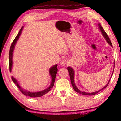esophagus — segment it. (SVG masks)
Returning a JSON list of instances; mask_svg holds the SVG:
<instances>
[{"mask_svg":"<svg viewBox=\"0 0 121 121\" xmlns=\"http://www.w3.org/2000/svg\"><path fill=\"white\" fill-rule=\"evenodd\" d=\"M67 63H68V60H65V59H64V60H62V61H61L60 65L63 66V65H66Z\"/></svg>","mask_w":121,"mask_h":121,"instance_id":"1","label":"esophagus"}]
</instances>
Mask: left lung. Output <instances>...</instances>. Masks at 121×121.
<instances>
[{"label": "left lung", "instance_id": "8db88e82", "mask_svg": "<svg viewBox=\"0 0 121 121\" xmlns=\"http://www.w3.org/2000/svg\"><path fill=\"white\" fill-rule=\"evenodd\" d=\"M99 28H100V30H101V31L102 32V35H103V36H104V37L105 38L106 40H107V42H108V43L109 44H110L112 46V43H111V41H110V38H109V37H108V35L106 34V32L105 31V30L103 29V28H102L101 26L100 25V24H99ZM67 69H68V72H69V75H70V81H71V85H72V86H73V89H74V90H75L76 92L78 93L79 94H81V95H95V94H97L98 92H99L100 91H101L102 90H103L104 89H105V88L107 87V86L108 85V84H109V82H110V80H109V82H108V83H107V84L106 85L105 87L102 88V89L100 90L99 91H98L97 92H93V93H86V92H82V91H80V90H79V89H78L77 88V87L76 86V85L75 84V82H74V71H73V69L71 68V67H68V68H67Z\"/></svg>", "mask_w": 121, "mask_h": 121}]
</instances>
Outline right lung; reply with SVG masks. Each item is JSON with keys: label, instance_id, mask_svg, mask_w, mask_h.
<instances>
[{"label": "right lung", "instance_id": "right-lung-1", "mask_svg": "<svg viewBox=\"0 0 121 121\" xmlns=\"http://www.w3.org/2000/svg\"><path fill=\"white\" fill-rule=\"evenodd\" d=\"M22 28H23V27H22L21 28V29H20V31L19 32V33H18L17 35L16 36L15 39H14L13 43H12L11 48H10L9 53V69L10 71H11L12 64H13V62H12L13 52V50H14V47H15V45L16 44V42H17V40H18V39H19V36H20V34H21V33ZM57 65H54V66H53L52 67H51V68H50V73L51 76V77H52V81H51V83L50 87H48V89L43 90V91L37 92H29V91H28L27 90H24L22 89V87H20V86L19 85V83H18L17 81L16 80L15 78H14L13 77H12V81H13V82L15 84L16 86H17V87L19 88L20 91H21L22 93V94H23L24 95L28 96V97H32V98H37V97H42V96L45 95L47 93H48L49 91H50L53 88V86H54V82H55V79H56V75L57 71H58Z\"/></svg>", "mask_w": 121, "mask_h": 121}]
</instances>
